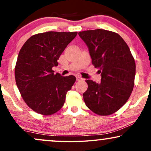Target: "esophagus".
<instances>
[{"label":"esophagus","instance_id":"esophagus-1","mask_svg":"<svg viewBox=\"0 0 151 151\" xmlns=\"http://www.w3.org/2000/svg\"><path fill=\"white\" fill-rule=\"evenodd\" d=\"M77 81H82L83 80V78H81V77H79V76H77Z\"/></svg>","mask_w":151,"mask_h":151}]
</instances>
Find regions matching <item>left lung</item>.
<instances>
[{"instance_id":"8db88e82","label":"left lung","mask_w":151,"mask_h":151,"mask_svg":"<svg viewBox=\"0 0 151 151\" xmlns=\"http://www.w3.org/2000/svg\"><path fill=\"white\" fill-rule=\"evenodd\" d=\"M89 50L92 65L99 68V84L86 80L88 89L83 93L86 106L93 113L109 116L128 101L134 86L136 63L129 46L112 31L96 29L79 32Z\"/></svg>"}]
</instances>
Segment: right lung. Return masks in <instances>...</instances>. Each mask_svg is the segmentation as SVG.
Returning <instances> with one entry per match:
<instances>
[{"label":"right lung","mask_w":151,"mask_h":151,"mask_svg":"<svg viewBox=\"0 0 151 151\" xmlns=\"http://www.w3.org/2000/svg\"><path fill=\"white\" fill-rule=\"evenodd\" d=\"M77 32H46L31 37L19 52L15 77L24 101L36 113L50 116L58 112L67 92L76 81L74 76L54 74L53 67Z\"/></svg>","instance_id":"1"}]
</instances>
